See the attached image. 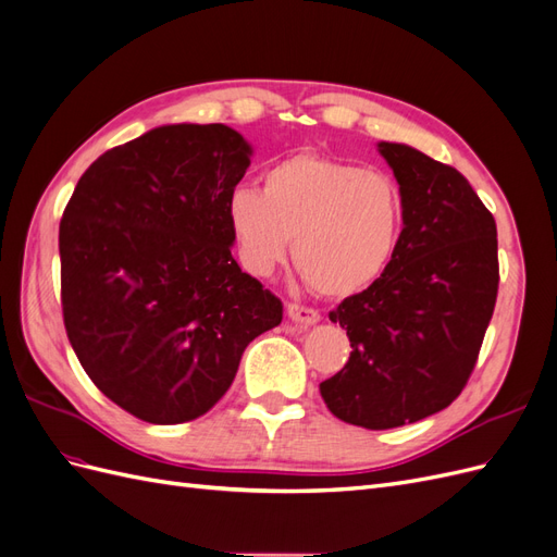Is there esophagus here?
<instances>
[{
  "label": "esophagus",
  "mask_w": 557,
  "mask_h": 557,
  "mask_svg": "<svg viewBox=\"0 0 557 557\" xmlns=\"http://www.w3.org/2000/svg\"><path fill=\"white\" fill-rule=\"evenodd\" d=\"M285 315L295 320V323H301V325H315L320 320V313L315 309L293 305V301H290V305H285Z\"/></svg>",
  "instance_id": "1"
}]
</instances>
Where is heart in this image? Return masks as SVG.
I'll return each mask as SVG.
<instances>
[{
  "instance_id": "heart-1",
  "label": "heart",
  "mask_w": 557,
  "mask_h": 557,
  "mask_svg": "<svg viewBox=\"0 0 557 557\" xmlns=\"http://www.w3.org/2000/svg\"><path fill=\"white\" fill-rule=\"evenodd\" d=\"M401 218L393 176L313 153L272 164L262 190L242 185L227 201V221L250 274H272L295 239V267L325 297L356 295L383 274Z\"/></svg>"
}]
</instances>
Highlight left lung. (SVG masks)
Segmentation results:
<instances>
[{"mask_svg":"<svg viewBox=\"0 0 557 557\" xmlns=\"http://www.w3.org/2000/svg\"><path fill=\"white\" fill-rule=\"evenodd\" d=\"M404 201L393 260L367 290L330 311L350 342L342 372L320 383L344 423L391 430L462 393L499 285L497 227L469 181L407 144L379 141Z\"/></svg>","mask_w":557,"mask_h":557,"instance_id":"8db88e82","label":"left lung"}]
</instances>
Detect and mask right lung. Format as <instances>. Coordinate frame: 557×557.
Segmentation results:
<instances>
[{"mask_svg": "<svg viewBox=\"0 0 557 557\" xmlns=\"http://www.w3.org/2000/svg\"><path fill=\"white\" fill-rule=\"evenodd\" d=\"M252 148L162 125L99 156L60 223L62 313L90 381L146 423L205 416L283 305L232 258L227 201Z\"/></svg>", "mask_w": 557, "mask_h": 557, "instance_id": "obj_1", "label": "right lung"}]
</instances>
